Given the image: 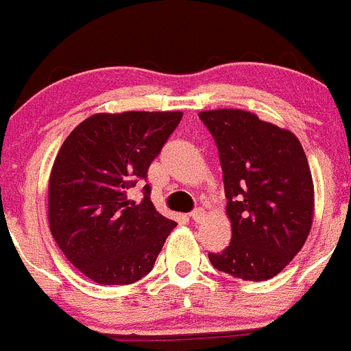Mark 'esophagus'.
<instances>
[{
    "mask_svg": "<svg viewBox=\"0 0 351 351\" xmlns=\"http://www.w3.org/2000/svg\"><path fill=\"white\" fill-rule=\"evenodd\" d=\"M204 209H202V208H197V209H194V211H192L191 213V218H192V220H194V221H202V220H204Z\"/></svg>",
    "mask_w": 351,
    "mask_h": 351,
    "instance_id": "34e87169",
    "label": "esophagus"
}]
</instances>
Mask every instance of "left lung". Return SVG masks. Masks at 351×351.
<instances>
[{
  "label": "left lung",
  "instance_id": "1",
  "mask_svg": "<svg viewBox=\"0 0 351 351\" xmlns=\"http://www.w3.org/2000/svg\"><path fill=\"white\" fill-rule=\"evenodd\" d=\"M223 171L230 244L209 253L218 271L268 280L300 253L313 221V180L294 133L241 109L199 112Z\"/></svg>",
  "mask_w": 351,
  "mask_h": 351
}]
</instances>
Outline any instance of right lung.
Here are the masks:
<instances>
[{
  "instance_id": "add662e5",
  "label": "right lung",
  "mask_w": 351,
  "mask_h": 351,
  "mask_svg": "<svg viewBox=\"0 0 351 351\" xmlns=\"http://www.w3.org/2000/svg\"><path fill=\"white\" fill-rule=\"evenodd\" d=\"M182 116L93 114L62 143L48 183V221L65 258L93 282L124 286L145 277L175 228L154 208L149 185L140 204L128 189L147 178Z\"/></svg>"
}]
</instances>
